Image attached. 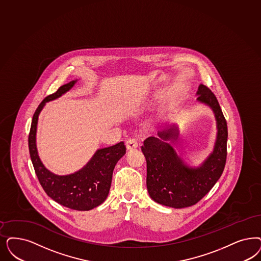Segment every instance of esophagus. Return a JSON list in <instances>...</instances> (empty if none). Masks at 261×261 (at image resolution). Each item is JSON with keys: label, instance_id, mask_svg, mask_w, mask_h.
<instances>
[{"label": "esophagus", "instance_id": "esophagus-1", "mask_svg": "<svg viewBox=\"0 0 261 261\" xmlns=\"http://www.w3.org/2000/svg\"><path fill=\"white\" fill-rule=\"evenodd\" d=\"M138 141L136 139H129L127 142H126V148L128 150H133L136 149L138 147Z\"/></svg>", "mask_w": 261, "mask_h": 261}]
</instances>
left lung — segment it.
<instances>
[{"mask_svg":"<svg viewBox=\"0 0 261 261\" xmlns=\"http://www.w3.org/2000/svg\"><path fill=\"white\" fill-rule=\"evenodd\" d=\"M198 102L212 109L217 123V138L212 153L199 167H190L167 141L178 137L175 124L158 132L159 138L144 140L142 151L146 160V187L157 203L173 208L196 204L221 177L226 161L227 125L215 94L204 85L197 91Z\"/></svg>","mask_w":261,"mask_h":261,"instance_id":"left-lung-1","label":"left lung"}]
</instances>
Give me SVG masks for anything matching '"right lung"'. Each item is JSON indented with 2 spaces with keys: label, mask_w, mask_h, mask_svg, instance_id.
<instances>
[{
  "label": "right lung",
  "mask_w": 261,
  "mask_h": 261,
  "mask_svg": "<svg viewBox=\"0 0 261 261\" xmlns=\"http://www.w3.org/2000/svg\"><path fill=\"white\" fill-rule=\"evenodd\" d=\"M76 82L77 80L63 85L55 93L43 99L34 114L28 141L36 176L46 194L63 206L78 211H88L103 203L108 197L114 169L126 152L124 143L120 142L113 146L98 149L84 168L67 175H58L47 170L38 156L36 144L38 116L46 102L62 96Z\"/></svg>",
  "instance_id": "obj_1"
}]
</instances>
